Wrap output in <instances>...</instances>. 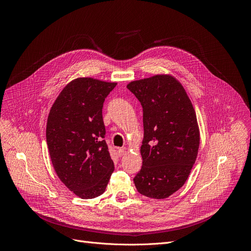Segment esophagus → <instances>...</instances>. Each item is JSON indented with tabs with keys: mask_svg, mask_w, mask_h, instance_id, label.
I'll list each match as a JSON object with an SVG mask.
<instances>
[{
	"mask_svg": "<svg viewBox=\"0 0 251 251\" xmlns=\"http://www.w3.org/2000/svg\"><path fill=\"white\" fill-rule=\"evenodd\" d=\"M117 154H118V156H119V157L124 156V155H125V149H124V148H118V150H117Z\"/></svg>",
	"mask_w": 251,
	"mask_h": 251,
	"instance_id": "obj_1",
	"label": "esophagus"
}]
</instances>
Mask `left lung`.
<instances>
[{"mask_svg": "<svg viewBox=\"0 0 251 251\" xmlns=\"http://www.w3.org/2000/svg\"><path fill=\"white\" fill-rule=\"evenodd\" d=\"M127 88L142 105L144 126L134 184L143 196L168 198L183 187L197 159L200 131L193 104L171 75L132 81Z\"/></svg>", "mask_w": 251, "mask_h": 251, "instance_id": "left-lung-1", "label": "left lung"}]
</instances>
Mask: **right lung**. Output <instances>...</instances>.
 <instances>
[{
	"instance_id": "1",
	"label": "right lung",
	"mask_w": 251,
	"mask_h": 251,
	"mask_svg": "<svg viewBox=\"0 0 251 251\" xmlns=\"http://www.w3.org/2000/svg\"><path fill=\"white\" fill-rule=\"evenodd\" d=\"M117 83L90 77L69 82L54 101L47 144L60 181L81 199L105 192L114 171L106 144L102 107Z\"/></svg>"
}]
</instances>
